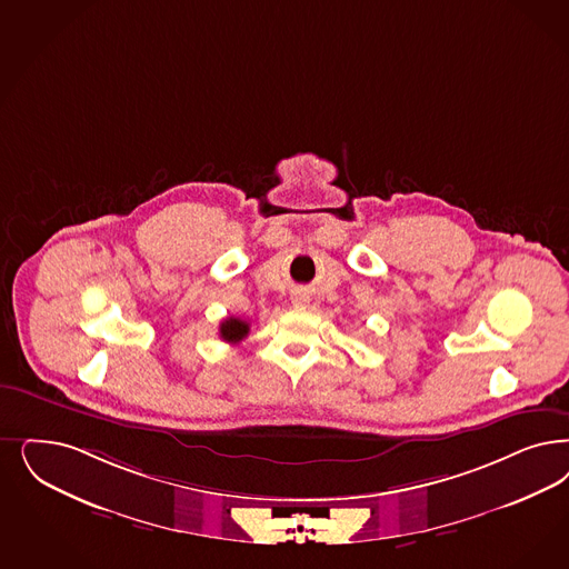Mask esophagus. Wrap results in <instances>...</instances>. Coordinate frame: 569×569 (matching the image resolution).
Instances as JSON below:
<instances>
[{
  "mask_svg": "<svg viewBox=\"0 0 569 569\" xmlns=\"http://www.w3.org/2000/svg\"><path fill=\"white\" fill-rule=\"evenodd\" d=\"M305 305H307V298H305V296L296 298V307H305Z\"/></svg>",
  "mask_w": 569,
  "mask_h": 569,
  "instance_id": "1",
  "label": "esophagus"
}]
</instances>
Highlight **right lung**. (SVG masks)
<instances>
[{
    "label": "right lung",
    "instance_id": "obj_1",
    "mask_svg": "<svg viewBox=\"0 0 569 569\" xmlns=\"http://www.w3.org/2000/svg\"><path fill=\"white\" fill-rule=\"evenodd\" d=\"M248 332H250V323L243 319H237V317H227L220 323V338L227 342H239L248 336Z\"/></svg>",
    "mask_w": 569,
    "mask_h": 569
}]
</instances>
